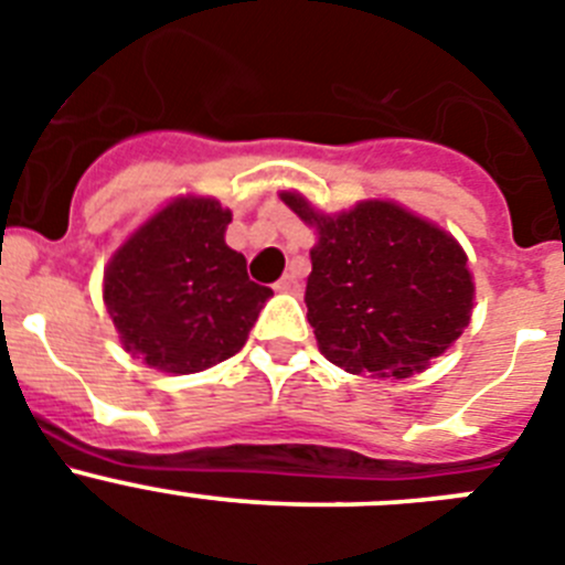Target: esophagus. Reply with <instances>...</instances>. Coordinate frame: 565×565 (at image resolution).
<instances>
[{"label":"esophagus","mask_w":565,"mask_h":565,"mask_svg":"<svg viewBox=\"0 0 565 565\" xmlns=\"http://www.w3.org/2000/svg\"><path fill=\"white\" fill-rule=\"evenodd\" d=\"M278 292H289V295H298L301 292V278L295 276V273H287V276L281 278V281L276 284Z\"/></svg>","instance_id":"obj_1"}]
</instances>
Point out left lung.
<instances>
[{"label":"left lung","mask_w":565,"mask_h":565,"mask_svg":"<svg viewBox=\"0 0 565 565\" xmlns=\"http://www.w3.org/2000/svg\"><path fill=\"white\" fill-rule=\"evenodd\" d=\"M281 200L318 231L303 301L329 363L399 380L459 340L476 287L450 233L394 202H358L327 216L292 191Z\"/></svg>","instance_id":"left-lung-1"}]
</instances>
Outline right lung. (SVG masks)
<instances>
[{"mask_svg": "<svg viewBox=\"0 0 565 565\" xmlns=\"http://www.w3.org/2000/svg\"><path fill=\"white\" fill-rule=\"evenodd\" d=\"M231 211L180 196L154 213L104 270V303L126 352L169 374L205 371L245 345L273 295L225 245Z\"/></svg>", "mask_w": 565, "mask_h": 565, "instance_id": "add662e5", "label": "right lung"}]
</instances>
